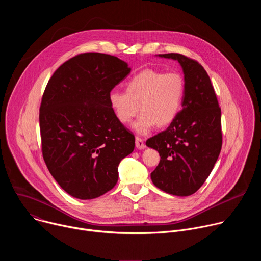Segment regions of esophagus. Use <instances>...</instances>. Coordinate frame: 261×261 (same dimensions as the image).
<instances>
[{"label":"esophagus","mask_w":261,"mask_h":261,"mask_svg":"<svg viewBox=\"0 0 261 261\" xmlns=\"http://www.w3.org/2000/svg\"><path fill=\"white\" fill-rule=\"evenodd\" d=\"M135 144H136V147L138 148V150H143V148H145L144 140L138 136L135 138Z\"/></svg>","instance_id":"obj_1"}]
</instances>
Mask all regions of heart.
Instances as JSON below:
<instances>
[{
    "mask_svg": "<svg viewBox=\"0 0 261 261\" xmlns=\"http://www.w3.org/2000/svg\"><path fill=\"white\" fill-rule=\"evenodd\" d=\"M126 92L114 90L108 102L117 120L128 125L138 114L133 124L138 134H146L156 125L166 127L179 115L186 93L184 77L177 72L164 73L144 69L133 75L125 85Z\"/></svg>",
    "mask_w": 261,
    "mask_h": 261,
    "instance_id": "1",
    "label": "heart"
}]
</instances>
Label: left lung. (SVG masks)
<instances>
[{
	"label": "left lung",
	"instance_id": "left-lung-1",
	"mask_svg": "<svg viewBox=\"0 0 261 261\" xmlns=\"http://www.w3.org/2000/svg\"><path fill=\"white\" fill-rule=\"evenodd\" d=\"M159 57L179 63L186 93L176 119L165 131L146 140L161 157L151 178L168 194L189 196L203 185L219 157L221 108L207 73L198 62L180 54Z\"/></svg>",
	"mask_w": 261,
	"mask_h": 261
}]
</instances>
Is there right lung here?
Here are the masks:
<instances>
[{"instance_id": "1", "label": "right lung", "mask_w": 261, "mask_h": 261, "mask_svg": "<svg viewBox=\"0 0 261 261\" xmlns=\"http://www.w3.org/2000/svg\"><path fill=\"white\" fill-rule=\"evenodd\" d=\"M131 72L117 57L86 53L61 65L48 81L39 114L45 164L69 195L93 199L113 189L134 135L111 109L108 95Z\"/></svg>"}]
</instances>
